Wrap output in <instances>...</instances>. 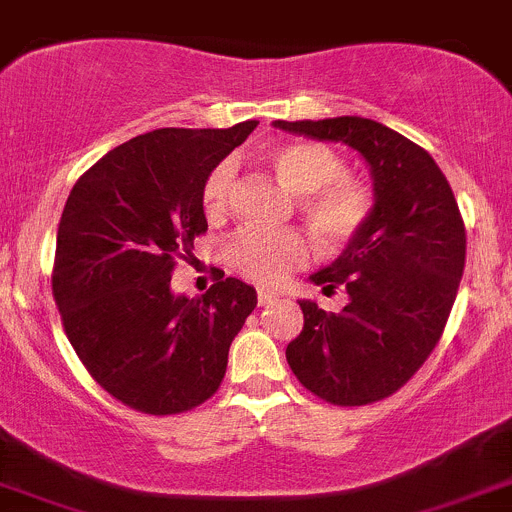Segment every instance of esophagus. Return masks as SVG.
<instances>
[{
    "mask_svg": "<svg viewBox=\"0 0 512 512\" xmlns=\"http://www.w3.org/2000/svg\"><path fill=\"white\" fill-rule=\"evenodd\" d=\"M277 297H280V294H277L275 289H270V287H260V289H257V302H260V304L275 302Z\"/></svg>",
    "mask_w": 512,
    "mask_h": 512,
    "instance_id": "obj_1",
    "label": "esophagus"
}]
</instances>
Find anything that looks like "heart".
Instances as JSON below:
<instances>
[{"instance_id": "obj_1", "label": "heart", "mask_w": 512, "mask_h": 512, "mask_svg": "<svg viewBox=\"0 0 512 512\" xmlns=\"http://www.w3.org/2000/svg\"><path fill=\"white\" fill-rule=\"evenodd\" d=\"M267 163L299 195V210L327 242H344L359 230L371 208L369 193L342 173V160L322 143H285L267 153ZM230 163H220L203 188V213L220 220L227 213L232 188ZM309 255L307 237L297 230H242L227 247V260L242 277L260 285H277Z\"/></svg>"}]
</instances>
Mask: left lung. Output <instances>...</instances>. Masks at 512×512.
<instances>
[{
    "label": "left lung",
    "instance_id": "8db88e82",
    "mask_svg": "<svg viewBox=\"0 0 512 512\" xmlns=\"http://www.w3.org/2000/svg\"><path fill=\"white\" fill-rule=\"evenodd\" d=\"M272 126L352 148L374 193L342 255L309 275L322 292L347 289V307L334 314L299 299L304 327L287 344L289 369L329 404L386 399L421 369L456 302L466 230L451 185L421 146L371 118Z\"/></svg>",
    "mask_w": 512,
    "mask_h": 512
}]
</instances>
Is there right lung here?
I'll return each instance as SVG.
<instances>
[{
  "label": "right lung",
  "mask_w": 512,
  "mask_h": 512,
  "mask_svg": "<svg viewBox=\"0 0 512 512\" xmlns=\"http://www.w3.org/2000/svg\"><path fill=\"white\" fill-rule=\"evenodd\" d=\"M257 121L158 128L108 151L71 190L51 287L66 337L98 384L153 416L218 391L255 287L218 277L200 297L170 289L173 257L208 230L203 188Z\"/></svg>",
  "instance_id": "right-lung-1"
}]
</instances>
